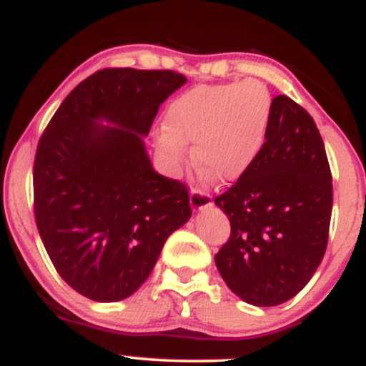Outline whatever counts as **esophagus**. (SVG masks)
Returning a JSON list of instances; mask_svg holds the SVG:
<instances>
[{"mask_svg": "<svg viewBox=\"0 0 366 366\" xmlns=\"http://www.w3.org/2000/svg\"><path fill=\"white\" fill-rule=\"evenodd\" d=\"M212 207V196L207 194V192L199 191V189H192L191 191V208L194 212H203Z\"/></svg>", "mask_w": 366, "mask_h": 366, "instance_id": "34e87169", "label": "esophagus"}]
</instances>
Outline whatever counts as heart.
Here are the masks:
<instances>
[{
	"label": "heart",
	"mask_w": 366,
	"mask_h": 366,
	"mask_svg": "<svg viewBox=\"0 0 366 366\" xmlns=\"http://www.w3.org/2000/svg\"><path fill=\"white\" fill-rule=\"evenodd\" d=\"M272 124V98L254 79L196 86L175 98L157 136V149L172 174L189 158L187 142L208 177L236 182L253 169Z\"/></svg>",
	"instance_id": "1"
}]
</instances>
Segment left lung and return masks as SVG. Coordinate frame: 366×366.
I'll list each match as a JSON object with an SVG mask.
<instances>
[{
  "instance_id": "left-lung-1",
  "label": "left lung",
  "mask_w": 366,
  "mask_h": 366,
  "mask_svg": "<svg viewBox=\"0 0 366 366\" xmlns=\"http://www.w3.org/2000/svg\"><path fill=\"white\" fill-rule=\"evenodd\" d=\"M215 204L230 220L215 254L227 287L254 306L296 296L325 254L332 215V174L312 115L275 96L262 154Z\"/></svg>"
}]
</instances>
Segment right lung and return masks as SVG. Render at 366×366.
I'll return each instance as SVG.
<instances>
[{"label":"right lung","mask_w":366,"mask_h":366,"mask_svg":"<svg viewBox=\"0 0 366 366\" xmlns=\"http://www.w3.org/2000/svg\"><path fill=\"white\" fill-rule=\"evenodd\" d=\"M186 82L172 70H99L41 136L37 230L61 279L92 301L132 296L191 218L186 186L154 172L144 146L159 104Z\"/></svg>","instance_id":"1"}]
</instances>
